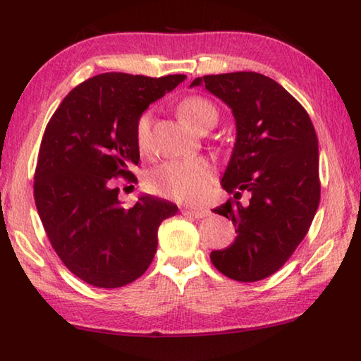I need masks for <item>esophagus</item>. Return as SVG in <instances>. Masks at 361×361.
Returning <instances> with one entry per match:
<instances>
[{
    "mask_svg": "<svg viewBox=\"0 0 361 361\" xmlns=\"http://www.w3.org/2000/svg\"><path fill=\"white\" fill-rule=\"evenodd\" d=\"M181 213L185 216H192V218H205L210 215V210L207 209H183Z\"/></svg>",
    "mask_w": 361,
    "mask_h": 361,
    "instance_id": "esophagus-1",
    "label": "esophagus"
}]
</instances>
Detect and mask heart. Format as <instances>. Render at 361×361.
<instances>
[{"label": "heart", "mask_w": 361, "mask_h": 361, "mask_svg": "<svg viewBox=\"0 0 361 361\" xmlns=\"http://www.w3.org/2000/svg\"><path fill=\"white\" fill-rule=\"evenodd\" d=\"M181 119L202 130L213 127L218 122V109L213 103L202 95H189L178 105ZM151 109H145L135 121V142L142 151L149 148L151 140ZM213 167L202 157L180 159L169 161L152 169L146 176V183L151 191L164 195V197L180 200V202H197L209 191L213 181Z\"/></svg>", "instance_id": "obj_1"}]
</instances>
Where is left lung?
Instances as JSON below:
<instances>
[{
	"label": "left lung",
	"mask_w": 361,
	"mask_h": 361,
	"mask_svg": "<svg viewBox=\"0 0 361 361\" xmlns=\"http://www.w3.org/2000/svg\"><path fill=\"white\" fill-rule=\"evenodd\" d=\"M232 109L237 135L221 186L234 199L215 213L231 219L237 237L210 259L237 282L277 272L312 224L320 204L319 140L309 114L274 79L255 71L195 78ZM250 192V202L237 198Z\"/></svg>",
	"instance_id": "1"
}]
</instances>
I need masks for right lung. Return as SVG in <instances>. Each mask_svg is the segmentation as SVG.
<instances>
[{
  "instance_id": "obj_1",
  "label": "right lung",
  "mask_w": 361,
  "mask_h": 361,
  "mask_svg": "<svg viewBox=\"0 0 361 361\" xmlns=\"http://www.w3.org/2000/svg\"><path fill=\"white\" fill-rule=\"evenodd\" d=\"M185 75L103 73L76 85L52 114L35 172V204L63 264L99 288L142 277L157 250V229L176 215L169 200L140 195L124 209L116 178L137 181L135 121Z\"/></svg>"
}]
</instances>
